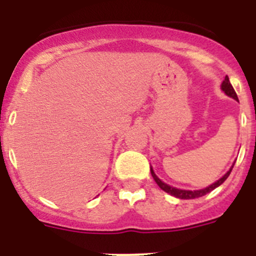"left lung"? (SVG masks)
<instances>
[{"label":"left lung","mask_w":256,"mask_h":256,"mask_svg":"<svg viewBox=\"0 0 256 256\" xmlns=\"http://www.w3.org/2000/svg\"><path fill=\"white\" fill-rule=\"evenodd\" d=\"M220 90L224 92V94H227L228 97H230V98H234V100L238 101V97H237V94H236V92H234V87H232V84H230V78H228V76H226L224 80L222 82ZM234 162H234V164L230 165V170H228L227 173L223 176V177L219 178L218 180H216V182L212 183V184H209V186L205 187V188L194 190V191H191V190H182V188H177V187L169 186V184H166V183L162 182V180H160L158 176H156L155 172H154V169H152V166H150V172H151V176H152V178L155 180V182L158 183V186H159L160 188L162 190V191H165L166 194H169V195L174 196V198H182V200H191V198H201V196L206 195V194H209L210 191H212V190H216V187L220 186L222 183L227 180L228 176L230 174V172H232V168H234Z\"/></svg>","instance_id":"obj_1"}]
</instances>
